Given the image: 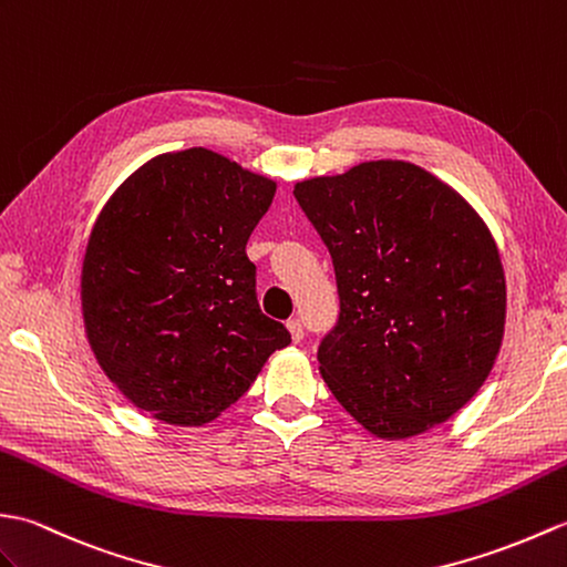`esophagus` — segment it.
Instances as JSON below:
<instances>
[{
    "instance_id": "1",
    "label": "esophagus",
    "mask_w": 567,
    "mask_h": 567,
    "mask_svg": "<svg viewBox=\"0 0 567 567\" xmlns=\"http://www.w3.org/2000/svg\"><path fill=\"white\" fill-rule=\"evenodd\" d=\"M288 332H291V337H293V342H303V337H306V330H303V322H300L298 318H293V320H288Z\"/></svg>"
}]
</instances>
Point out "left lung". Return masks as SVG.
Wrapping results in <instances>:
<instances>
[{
  "mask_svg": "<svg viewBox=\"0 0 567 567\" xmlns=\"http://www.w3.org/2000/svg\"><path fill=\"white\" fill-rule=\"evenodd\" d=\"M293 196L334 264L339 318L318 349L327 388L381 439L446 422L505 334V271L483 218L400 159L298 182Z\"/></svg>",
  "mask_w": 567,
  "mask_h": 567,
  "instance_id": "left-lung-1",
  "label": "left lung"
}]
</instances>
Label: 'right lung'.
Returning <instances> with one entry per match:
<instances>
[{
    "label": "right lung",
    "instance_id": "right-lung-1",
    "mask_svg": "<svg viewBox=\"0 0 567 567\" xmlns=\"http://www.w3.org/2000/svg\"><path fill=\"white\" fill-rule=\"evenodd\" d=\"M276 182L213 150L157 155L99 213L82 316L99 367L155 420L200 426L291 342L257 300L247 240Z\"/></svg>",
    "mask_w": 567,
    "mask_h": 567
}]
</instances>
